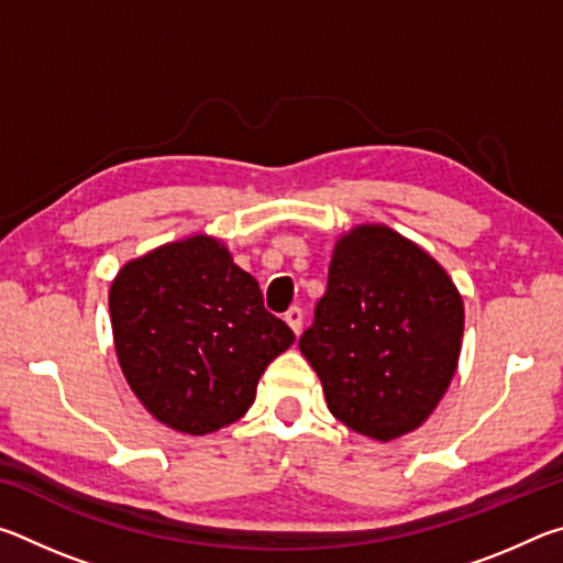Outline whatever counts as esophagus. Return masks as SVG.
Returning a JSON list of instances; mask_svg holds the SVG:
<instances>
[{
	"label": "esophagus",
	"mask_w": 563,
	"mask_h": 563,
	"mask_svg": "<svg viewBox=\"0 0 563 563\" xmlns=\"http://www.w3.org/2000/svg\"><path fill=\"white\" fill-rule=\"evenodd\" d=\"M285 322H288V325L292 328L295 335H300V330H302V310L298 308V305H295V308H290L288 312H285Z\"/></svg>",
	"instance_id": "34e87169"
}]
</instances>
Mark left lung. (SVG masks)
Wrapping results in <instances>:
<instances>
[{"instance_id":"obj_1","label":"left lung","mask_w":563,"mask_h":563,"mask_svg":"<svg viewBox=\"0 0 563 563\" xmlns=\"http://www.w3.org/2000/svg\"><path fill=\"white\" fill-rule=\"evenodd\" d=\"M464 302L446 271L387 225H357L332 253L300 352L328 409L379 442L417 430L460 362Z\"/></svg>"}]
</instances>
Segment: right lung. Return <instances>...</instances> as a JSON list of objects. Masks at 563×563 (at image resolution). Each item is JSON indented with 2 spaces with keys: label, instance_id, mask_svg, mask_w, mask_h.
Returning <instances> with one entry per match:
<instances>
[{
  "label": "right lung",
  "instance_id": "right-lung-1",
  "mask_svg": "<svg viewBox=\"0 0 563 563\" xmlns=\"http://www.w3.org/2000/svg\"><path fill=\"white\" fill-rule=\"evenodd\" d=\"M113 345L133 395L176 432L241 419L292 330L265 310L258 280L211 235L123 265L109 292Z\"/></svg>",
  "mask_w": 563,
  "mask_h": 563
}]
</instances>
